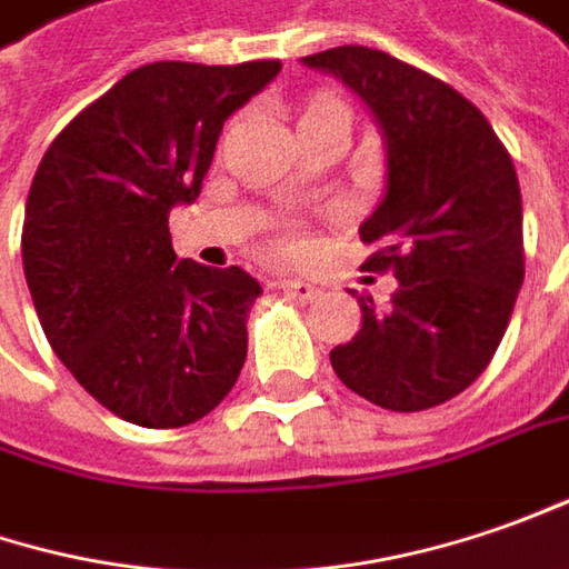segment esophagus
<instances>
[{
  "label": "esophagus",
  "instance_id": "esophagus-1",
  "mask_svg": "<svg viewBox=\"0 0 569 569\" xmlns=\"http://www.w3.org/2000/svg\"><path fill=\"white\" fill-rule=\"evenodd\" d=\"M280 289H283L286 296L299 299V302H311V299L318 296V286L305 283V280H296V277H283V280H280Z\"/></svg>",
  "mask_w": 569,
  "mask_h": 569
}]
</instances>
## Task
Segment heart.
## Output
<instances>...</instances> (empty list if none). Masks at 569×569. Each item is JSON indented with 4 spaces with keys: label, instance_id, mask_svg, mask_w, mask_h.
<instances>
[{
    "label": "heart",
    "instance_id": "heart-1",
    "mask_svg": "<svg viewBox=\"0 0 569 569\" xmlns=\"http://www.w3.org/2000/svg\"><path fill=\"white\" fill-rule=\"evenodd\" d=\"M318 103H327V100H318Z\"/></svg>",
    "mask_w": 569,
    "mask_h": 569
}]
</instances>
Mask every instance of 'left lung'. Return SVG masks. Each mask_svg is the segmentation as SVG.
Listing matches in <instances>:
<instances>
[{
	"label": "left lung",
	"mask_w": 569,
	"mask_h": 569,
	"mask_svg": "<svg viewBox=\"0 0 569 569\" xmlns=\"http://www.w3.org/2000/svg\"><path fill=\"white\" fill-rule=\"evenodd\" d=\"M371 109L387 148L381 204L359 226L365 270L393 273L387 308L359 296L362 330L330 352L337 378L368 402L421 412L488 368L526 273L517 169L460 90L368 47L302 59Z\"/></svg>",
	"instance_id": "1"
}]
</instances>
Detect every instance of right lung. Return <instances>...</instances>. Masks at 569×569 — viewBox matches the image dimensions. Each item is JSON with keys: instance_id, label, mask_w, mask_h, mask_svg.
I'll list each match as a JSON object with an SVG mask.
<instances>
[{"instance_id": "1", "label": "right lung", "mask_w": 569, "mask_h": 569, "mask_svg": "<svg viewBox=\"0 0 569 569\" xmlns=\"http://www.w3.org/2000/svg\"><path fill=\"white\" fill-rule=\"evenodd\" d=\"M277 71V59L141 66L37 167L21 232L37 318L74 381L131 425H191L239 381L261 283L179 261L169 210L201 194L223 122Z\"/></svg>"}]
</instances>
